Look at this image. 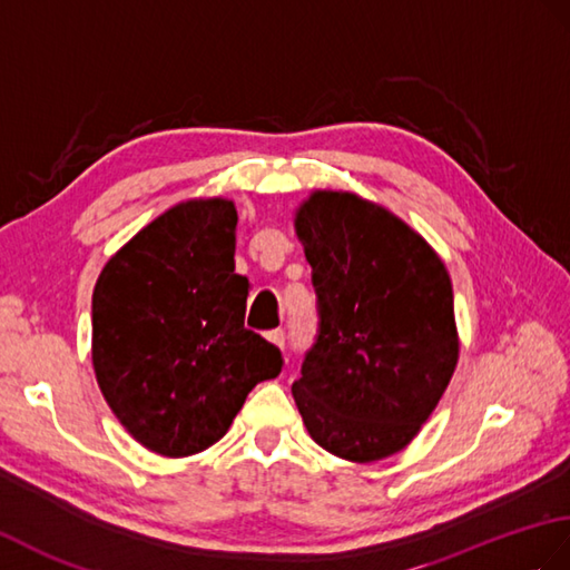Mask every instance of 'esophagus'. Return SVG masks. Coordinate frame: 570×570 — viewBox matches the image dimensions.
I'll use <instances>...</instances> for the list:
<instances>
[{"mask_svg":"<svg viewBox=\"0 0 570 570\" xmlns=\"http://www.w3.org/2000/svg\"><path fill=\"white\" fill-rule=\"evenodd\" d=\"M267 340L272 342V345H276V347H284V342H286V335H284V330H282V327H276V330H269V333H267Z\"/></svg>","mask_w":570,"mask_h":570,"instance_id":"34e87169","label":"esophagus"}]
</instances>
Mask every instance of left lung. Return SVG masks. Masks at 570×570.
Returning <instances> with one entry per match:
<instances>
[{
	"label": "left lung",
	"mask_w": 570,
	"mask_h": 570,
	"mask_svg": "<svg viewBox=\"0 0 570 570\" xmlns=\"http://www.w3.org/2000/svg\"><path fill=\"white\" fill-rule=\"evenodd\" d=\"M317 333L294 381L325 452L379 461L420 432L454 374V291L442 259L386 208L315 191L296 214Z\"/></svg>",
	"instance_id": "8db88e82"
}]
</instances>
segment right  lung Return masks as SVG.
<instances>
[{
  "label": "right lung",
  "mask_w": 570,
  "mask_h": 570,
  "mask_svg": "<svg viewBox=\"0 0 570 570\" xmlns=\"http://www.w3.org/2000/svg\"><path fill=\"white\" fill-rule=\"evenodd\" d=\"M233 202H187L106 262L91 296V362L121 425L163 456L216 444L282 350L245 327Z\"/></svg>",
  "instance_id": "right-lung-1"
}]
</instances>
